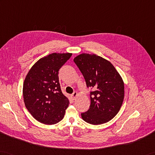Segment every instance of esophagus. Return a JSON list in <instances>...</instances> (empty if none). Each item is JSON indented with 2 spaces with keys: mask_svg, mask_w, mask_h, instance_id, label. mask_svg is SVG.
Listing matches in <instances>:
<instances>
[{
  "mask_svg": "<svg viewBox=\"0 0 155 155\" xmlns=\"http://www.w3.org/2000/svg\"><path fill=\"white\" fill-rule=\"evenodd\" d=\"M71 96H72V97H73V99H75V98H76V97L78 96V93L77 92H74L73 94H72Z\"/></svg>",
  "mask_w": 155,
  "mask_h": 155,
  "instance_id": "esophagus-1",
  "label": "esophagus"
}]
</instances>
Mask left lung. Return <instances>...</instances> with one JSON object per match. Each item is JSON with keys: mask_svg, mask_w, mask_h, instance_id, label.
<instances>
[{"mask_svg": "<svg viewBox=\"0 0 155 155\" xmlns=\"http://www.w3.org/2000/svg\"><path fill=\"white\" fill-rule=\"evenodd\" d=\"M91 92L89 110L81 114L82 120L92 125L110 121L120 111L124 99V82L109 61L96 54L82 53L74 59Z\"/></svg>", "mask_w": 155, "mask_h": 155, "instance_id": "1", "label": "left lung"}]
</instances>
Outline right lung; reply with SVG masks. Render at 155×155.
I'll return each instance as SVG.
<instances>
[{
    "label": "right lung",
    "mask_w": 155,
    "mask_h": 155,
    "mask_svg": "<svg viewBox=\"0 0 155 155\" xmlns=\"http://www.w3.org/2000/svg\"><path fill=\"white\" fill-rule=\"evenodd\" d=\"M72 53H53L42 57L28 73L23 84L25 106L37 121L56 124L63 119L69 101L61 90L59 70Z\"/></svg>",
    "instance_id": "right-lung-1"
}]
</instances>
